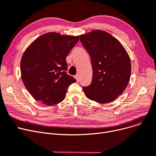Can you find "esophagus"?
<instances>
[{
    "label": "esophagus",
    "mask_w": 156,
    "mask_h": 156,
    "mask_svg": "<svg viewBox=\"0 0 156 156\" xmlns=\"http://www.w3.org/2000/svg\"><path fill=\"white\" fill-rule=\"evenodd\" d=\"M74 78L76 79V82H79V76H78V75L74 76Z\"/></svg>",
    "instance_id": "esophagus-1"
}]
</instances>
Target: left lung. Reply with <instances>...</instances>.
<instances>
[{
  "mask_svg": "<svg viewBox=\"0 0 156 156\" xmlns=\"http://www.w3.org/2000/svg\"><path fill=\"white\" fill-rule=\"evenodd\" d=\"M80 39L91 57L93 70L92 83L83 90L92 101L110 103L127 86L131 73L129 56L119 41L105 31L94 30Z\"/></svg>",
  "mask_w": 156,
  "mask_h": 156,
  "instance_id": "left-lung-1",
  "label": "left lung"
}]
</instances>
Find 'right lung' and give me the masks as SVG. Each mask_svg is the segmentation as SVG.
Masks as SVG:
<instances>
[{"mask_svg": "<svg viewBox=\"0 0 156 156\" xmlns=\"http://www.w3.org/2000/svg\"><path fill=\"white\" fill-rule=\"evenodd\" d=\"M79 41V36L51 32L38 37L27 48L21 62L23 82L31 96L51 106L65 99L69 86L76 80L66 72V57Z\"/></svg>", "mask_w": 156, "mask_h": 156, "instance_id": "1", "label": "right lung"}]
</instances>
